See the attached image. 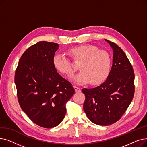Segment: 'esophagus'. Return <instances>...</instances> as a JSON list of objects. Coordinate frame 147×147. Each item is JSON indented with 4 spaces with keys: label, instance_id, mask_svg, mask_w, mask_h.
<instances>
[{
    "label": "esophagus",
    "instance_id": "esophagus-1",
    "mask_svg": "<svg viewBox=\"0 0 147 147\" xmlns=\"http://www.w3.org/2000/svg\"><path fill=\"white\" fill-rule=\"evenodd\" d=\"M74 89H75L76 92H77V93H79V92H81V89H80L79 87H78V86H74Z\"/></svg>",
    "mask_w": 147,
    "mask_h": 147
}]
</instances>
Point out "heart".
Returning a JSON list of instances; mask_svg holds the SVG:
<instances>
[{"label":"heart","mask_w":147,"mask_h":147,"mask_svg":"<svg viewBox=\"0 0 147 147\" xmlns=\"http://www.w3.org/2000/svg\"><path fill=\"white\" fill-rule=\"evenodd\" d=\"M68 53L76 63H80V73L76 74L73 80L78 84L90 82L92 85H98L109 77L111 67V59L109 54L99 50L92 45L75 46L68 50ZM53 65L57 71L68 78L74 72L71 61L64 54L58 53L53 58Z\"/></svg>","instance_id":"obj_1"}]
</instances>
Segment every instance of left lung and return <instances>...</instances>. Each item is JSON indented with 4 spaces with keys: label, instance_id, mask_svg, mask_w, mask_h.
I'll return each mask as SVG.
<instances>
[{
    "label": "left lung",
    "instance_id": "obj_1",
    "mask_svg": "<svg viewBox=\"0 0 147 147\" xmlns=\"http://www.w3.org/2000/svg\"><path fill=\"white\" fill-rule=\"evenodd\" d=\"M113 50L110 74L101 85L83 89V110L88 119L98 125L108 126L120 119L132 101L135 74L125 53L115 43L105 39Z\"/></svg>",
    "mask_w": 147,
    "mask_h": 147
}]
</instances>
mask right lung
I'll return each mask as SVG.
<instances>
[{
  "label": "right lung",
  "mask_w": 147,
  "mask_h": 147,
  "mask_svg": "<svg viewBox=\"0 0 147 147\" xmlns=\"http://www.w3.org/2000/svg\"><path fill=\"white\" fill-rule=\"evenodd\" d=\"M59 45L45 41L31 46L22 54L15 83L22 111L38 126L52 128L63 120L66 103L75 90L53 65Z\"/></svg>",
  "instance_id": "right-lung-1"
}]
</instances>
